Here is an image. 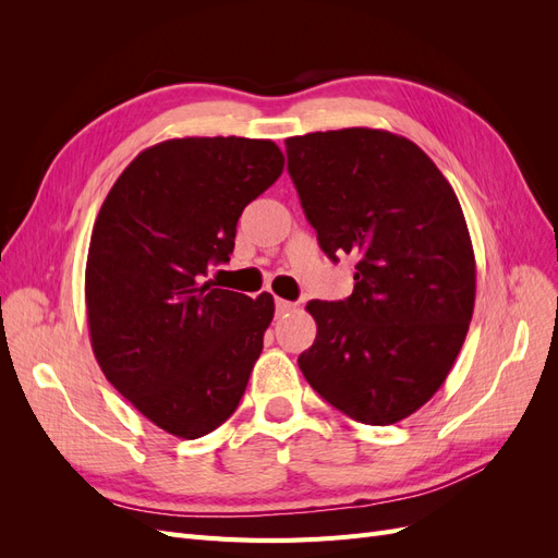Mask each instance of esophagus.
Here are the masks:
<instances>
[{
	"instance_id": "34e87169",
	"label": "esophagus",
	"mask_w": 558,
	"mask_h": 558,
	"mask_svg": "<svg viewBox=\"0 0 558 558\" xmlns=\"http://www.w3.org/2000/svg\"><path fill=\"white\" fill-rule=\"evenodd\" d=\"M277 316H286V314H291V312H295V302H289V300H281V298H277Z\"/></svg>"
}]
</instances>
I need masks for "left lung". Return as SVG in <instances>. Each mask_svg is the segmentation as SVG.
<instances>
[{
  "label": "left lung",
  "instance_id": "1",
  "mask_svg": "<svg viewBox=\"0 0 558 558\" xmlns=\"http://www.w3.org/2000/svg\"><path fill=\"white\" fill-rule=\"evenodd\" d=\"M289 174L330 260L359 258L353 293L310 300L298 365L353 421L391 426L437 393L465 342L477 267L463 209L414 142L373 128L286 140Z\"/></svg>",
  "mask_w": 558,
  "mask_h": 558
}]
</instances>
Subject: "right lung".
Returning a JSON list of instances; mask_svg holds the SVG:
<instances>
[{"instance_id": "obj_1", "label": "right lung", "mask_w": 558, "mask_h": 558, "mask_svg": "<svg viewBox=\"0 0 558 558\" xmlns=\"http://www.w3.org/2000/svg\"><path fill=\"white\" fill-rule=\"evenodd\" d=\"M283 172L269 140L183 137L144 148L95 218L86 263L93 353L165 433L195 440L232 416L275 300L214 289L248 202Z\"/></svg>"}]
</instances>
